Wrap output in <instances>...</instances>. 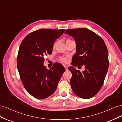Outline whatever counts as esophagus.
<instances>
[{
  "label": "esophagus",
  "mask_w": 122,
  "mask_h": 122,
  "mask_svg": "<svg viewBox=\"0 0 122 122\" xmlns=\"http://www.w3.org/2000/svg\"><path fill=\"white\" fill-rule=\"evenodd\" d=\"M64 67H65V69H66V71H67V70H68V67H67V66H64Z\"/></svg>",
  "instance_id": "obj_1"
}]
</instances>
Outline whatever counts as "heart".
<instances>
[{
	"instance_id": "obj_1",
	"label": "heart",
	"mask_w": 122,
	"mask_h": 122,
	"mask_svg": "<svg viewBox=\"0 0 122 122\" xmlns=\"http://www.w3.org/2000/svg\"><path fill=\"white\" fill-rule=\"evenodd\" d=\"M67 41H70V40H68ZM60 60L61 61L63 62H67V59H66L65 57H61L60 58Z\"/></svg>"
}]
</instances>
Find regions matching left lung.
<instances>
[{"mask_svg": "<svg viewBox=\"0 0 122 122\" xmlns=\"http://www.w3.org/2000/svg\"><path fill=\"white\" fill-rule=\"evenodd\" d=\"M65 33L73 37L76 44L72 65H84L86 68L81 72L73 66L69 67L72 74L70 80L72 91L80 98H91L101 89L108 71L107 48L100 36L88 29H70Z\"/></svg>", "mask_w": 122, "mask_h": 122, "instance_id": "8db88e82", "label": "left lung"}]
</instances>
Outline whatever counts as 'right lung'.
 Listing matches in <instances>:
<instances>
[{
    "label": "right lung",
    "mask_w": 122,
    "mask_h": 122,
    "mask_svg": "<svg viewBox=\"0 0 122 122\" xmlns=\"http://www.w3.org/2000/svg\"><path fill=\"white\" fill-rule=\"evenodd\" d=\"M65 29H40L25 36L18 51L17 65L22 84L32 96L44 99L56 90L65 69L60 63L49 70L44 66V57L52 52L54 42Z\"/></svg>",
    "instance_id": "add662e5"
}]
</instances>
